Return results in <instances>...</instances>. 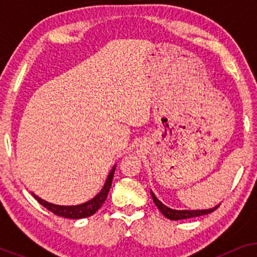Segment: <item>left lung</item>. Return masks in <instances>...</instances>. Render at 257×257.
<instances>
[{
    "instance_id": "8db88e82",
    "label": "left lung",
    "mask_w": 257,
    "mask_h": 257,
    "mask_svg": "<svg viewBox=\"0 0 257 257\" xmlns=\"http://www.w3.org/2000/svg\"><path fill=\"white\" fill-rule=\"evenodd\" d=\"M151 195H152L153 201L157 205L158 208H159L160 212L170 220H184V219H191V217L206 215V214L214 212V210L219 207V205H217L214 207V208L202 209V210H175V209L168 208L167 206H165L163 202L159 201V200L156 198V195H154V193L152 191H151Z\"/></svg>"
}]
</instances>
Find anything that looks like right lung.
Returning <instances> with one entry per match:
<instances>
[{
    "label": "right lung",
    "instance_id": "right-lung-1",
    "mask_svg": "<svg viewBox=\"0 0 257 257\" xmlns=\"http://www.w3.org/2000/svg\"><path fill=\"white\" fill-rule=\"evenodd\" d=\"M114 170H115V166L112 168L110 174H108L106 182H105L103 189H101V191L98 193V194L94 196L93 199H91L90 201H87L85 203H82V205H77V206L52 205V203L47 202V201H44V200H42L41 198H38V196L35 195L34 193H33V195L42 206L45 207L48 210H50L51 213H54L58 216L68 217V219H82V217L91 216L100 208L101 205L105 202V200H106L108 191H110V188H111L112 179H113V175H114Z\"/></svg>",
    "mask_w": 257,
    "mask_h": 257
}]
</instances>
